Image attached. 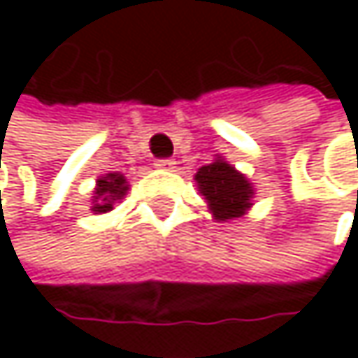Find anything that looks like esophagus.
<instances>
[{
    "label": "esophagus",
    "mask_w": 358,
    "mask_h": 358,
    "mask_svg": "<svg viewBox=\"0 0 358 358\" xmlns=\"http://www.w3.org/2000/svg\"><path fill=\"white\" fill-rule=\"evenodd\" d=\"M155 168L172 172V170H176V162L174 159H159V162H155Z\"/></svg>",
    "instance_id": "esophagus-1"
}]
</instances>
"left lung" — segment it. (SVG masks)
<instances>
[{"label": "left lung", "instance_id": "left-lung-1", "mask_svg": "<svg viewBox=\"0 0 358 358\" xmlns=\"http://www.w3.org/2000/svg\"><path fill=\"white\" fill-rule=\"evenodd\" d=\"M199 194L205 199L211 217L220 224L245 217L252 207L255 188L243 172L228 164L222 155L194 174Z\"/></svg>", "mask_w": 358, "mask_h": 358}]
</instances>
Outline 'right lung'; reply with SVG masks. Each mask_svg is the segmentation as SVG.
<instances>
[{
	"mask_svg": "<svg viewBox=\"0 0 358 358\" xmlns=\"http://www.w3.org/2000/svg\"><path fill=\"white\" fill-rule=\"evenodd\" d=\"M128 180L120 172H109L99 176L91 196V211L93 213H108L115 203H120L128 192Z\"/></svg>",
	"mask_w": 358,
	"mask_h": 358,
	"instance_id": "add662e5",
	"label": "right lung"
}]
</instances>
